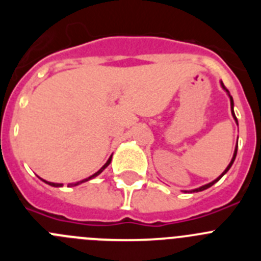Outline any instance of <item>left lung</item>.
I'll return each instance as SVG.
<instances>
[{
  "label": "left lung",
  "instance_id": "obj_1",
  "mask_svg": "<svg viewBox=\"0 0 261 261\" xmlns=\"http://www.w3.org/2000/svg\"><path fill=\"white\" fill-rule=\"evenodd\" d=\"M222 87H223V89H225V90H226L225 85H223V84H222ZM226 91H227V90H226ZM227 93H229V91H227ZM229 96H230V94H229ZM230 103H231V110H232V107H234V102H232V98H231V96H230ZM231 112H232V116H234L235 121H237V123H238V120H237V117H235V114H234V110H232V111H231ZM237 150H238V145H237V146H235V151H234V155H232V159H231V162H230V163H229V166H227V167H226V170H225V171H223V172H222V175H221V176H218V177H217L216 180H213V181H212V183H209V184H205V186L200 187V188H196V190H193V192H200V191H204V190H206V188H209V187H212V186H213V184H214V183H217V181L220 180L221 177H222V176H223V175H225V174H226V172L229 171V170H230V167H231V165H232V163H234V161H235V156H237Z\"/></svg>",
  "mask_w": 261,
  "mask_h": 261
}]
</instances>
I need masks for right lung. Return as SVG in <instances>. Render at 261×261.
I'll return each instance as SVG.
<instances>
[{
	"mask_svg": "<svg viewBox=\"0 0 261 261\" xmlns=\"http://www.w3.org/2000/svg\"><path fill=\"white\" fill-rule=\"evenodd\" d=\"M111 158H112V156H110V159H108L107 162H106V165H105V166H103V167H102V168H100V170H99V171H98V172H95V174H94V175H91V176H89V177H87V179H84V180H81V181H77V183H74V184H71V186H78V184H81V183H84V181H87V180H90V179H93V177L98 176V175H99V174H100V172H102V171H103V170H105V168H106V167H107V166H108V165H110V163H111ZM44 181H45V180H44ZM45 183H47V184H49V186H52V187H61V186H62V184H59V183H50V181H45Z\"/></svg>",
	"mask_w": 261,
	"mask_h": 261,
	"instance_id": "add662e5",
	"label": "right lung"
}]
</instances>
